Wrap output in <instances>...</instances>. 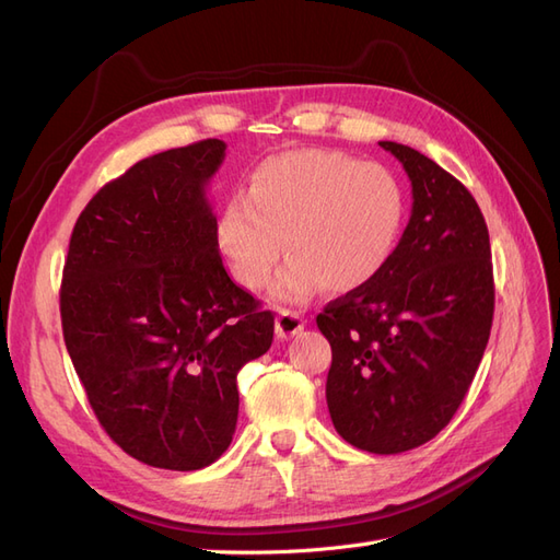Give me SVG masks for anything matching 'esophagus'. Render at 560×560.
Instances as JSON below:
<instances>
[{"mask_svg":"<svg viewBox=\"0 0 560 560\" xmlns=\"http://www.w3.org/2000/svg\"><path fill=\"white\" fill-rule=\"evenodd\" d=\"M303 325H306V319H303L296 311H280L276 317V334L280 338H292L303 329Z\"/></svg>","mask_w":560,"mask_h":560,"instance_id":"esophagus-1","label":"esophagus"}]
</instances>
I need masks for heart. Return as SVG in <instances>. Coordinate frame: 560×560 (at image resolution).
Segmentation results:
<instances>
[{"mask_svg": "<svg viewBox=\"0 0 560 560\" xmlns=\"http://www.w3.org/2000/svg\"><path fill=\"white\" fill-rule=\"evenodd\" d=\"M404 194L387 167L341 151L301 149L266 159L231 196L214 224V243L233 278L282 301H306L327 284L346 294L374 282L399 243Z\"/></svg>", "mask_w": 560, "mask_h": 560, "instance_id": "b5f03b06", "label": "heart"}]
</instances>
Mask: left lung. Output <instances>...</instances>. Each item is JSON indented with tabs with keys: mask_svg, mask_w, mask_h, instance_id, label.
Returning <instances> with one entry per match:
<instances>
[{
	"mask_svg": "<svg viewBox=\"0 0 560 560\" xmlns=\"http://www.w3.org/2000/svg\"><path fill=\"white\" fill-rule=\"evenodd\" d=\"M411 179L413 208L383 273L329 301L327 406L336 432L369 453L418 448L442 432L477 374L495 284L477 200L420 151L381 142Z\"/></svg>",
	"mask_w": 560,
	"mask_h": 560,
	"instance_id": "1",
	"label": "left lung"
}]
</instances>
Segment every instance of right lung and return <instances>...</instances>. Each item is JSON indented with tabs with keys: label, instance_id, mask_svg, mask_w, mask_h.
<instances>
[{
	"label": "right lung",
	"instance_id": "1",
	"mask_svg": "<svg viewBox=\"0 0 560 560\" xmlns=\"http://www.w3.org/2000/svg\"><path fill=\"white\" fill-rule=\"evenodd\" d=\"M222 140L135 163L79 214L60 284L67 352L100 425L135 460L194 471L238 422L235 376L273 343V313L235 284L206 186Z\"/></svg>",
	"mask_w": 560,
	"mask_h": 560
}]
</instances>
